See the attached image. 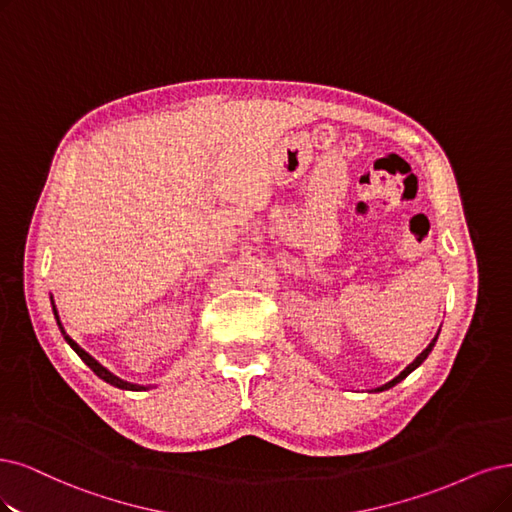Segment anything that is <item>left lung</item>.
<instances>
[{"mask_svg":"<svg viewBox=\"0 0 512 512\" xmlns=\"http://www.w3.org/2000/svg\"><path fill=\"white\" fill-rule=\"evenodd\" d=\"M437 337H439V333H437V335H434V339H432V342H430V344L426 346V350H422V354H418V356H415V361H413L411 365H407V367H405V369H403V371H401L399 375H396V377H394V380H390L388 384H384V386H380V388H375L373 392H382V390H388V388L396 386V384H399L401 380H405V377H407V375H409V373H411L413 369H418V367H420V365H422V363L426 361V356L430 354V350L434 348V342H437Z\"/></svg>","mask_w":512,"mask_h":512,"instance_id":"1","label":"left lung"}]
</instances>
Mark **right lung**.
Here are the masks:
<instances>
[{
  "label": "right lung",
  "instance_id": "obj_1",
  "mask_svg": "<svg viewBox=\"0 0 512 512\" xmlns=\"http://www.w3.org/2000/svg\"><path fill=\"white\" fill-rule=\"evenodd\" d=\"M52 310H54V316H56V323H59V329H61V333H63V337H65V342L75 350V354H78L82 361L97 373L101 380H105L107 384H111V386H116V388H122V390H147V386H137V384H128V382H124V380H120V377H116L113 373H109L105 367H101L97 361H94V358L90 356V354H86L78 344L73 342V339L65 333V329H63V325H61V320H59V314H56V308L52 306Z\"/></svg>",
  "mask_w": 512,
  "mask_h": 512
}]
</instances>
